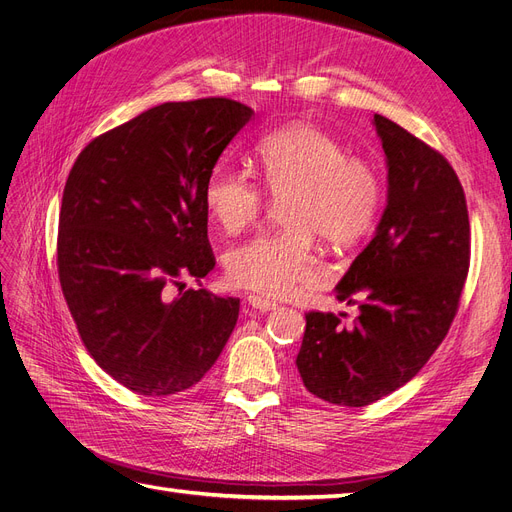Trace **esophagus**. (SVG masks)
Returning <instances> with one entry per match:
<instances>
[{
	"label": "esophagus",
	"mask_w": 512,
	"mask_h": 512,
	"mask_svg": "<svg viewBox=\"0 0 512 512\" xmlns=\"http://www.w3.org/2000/svg\"><path fill=\"white\" fill-rule=\"evenodd\" d=\"M247 305L254 307L256 312H271V309H275V307H277V303H275V301L262 299V297H258V294H250V297H247Z\"/></svg>",
	"instance_id": "esophagus-1"
}]
</instances>
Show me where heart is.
<instances>
[{"mask_svg":"<svg viewBox=\"0 0 512 512\" xmlns=\"http://www.w3.org/2000/svg\"><path fill=\"white\" fill-rule=\"evenodd\" d=\"M256 160L262 185L282 203L288 230L232 247L224 260L230 284L265 297H286L320 280L314 235L348 247L369 235L382 203L378 170L348 156L335 136L297 123L260 138ZM205 207L226 232L250 226L265 205L260 185L239 170L218 166L205 181Z\"/></svg>","mask_w":512,"mask_h":512,"instance_id":"1","label":"heart"}]
</instances>
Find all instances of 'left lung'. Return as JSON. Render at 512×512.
Here are the masks:
<instances>
[{
    "mask_svg": "<svg viewBox=\"0 0 512 512\" xmlns=\"http://www.w3.org/2000/svg\"><path fill=\"white\" fill-rule=\"evenodd\" d=\"M389 168L376 235L335 294L346 314H305L297 367L305 389L329 404L361 408L410 382L442 344L470 267L463 188L442 153L374 115Z\"/></svg>",
    "mask_w": 512,
    "mask_h": 512,
    "instance_id": "obj_1",
    "label": "left lung"
}]
</instances>
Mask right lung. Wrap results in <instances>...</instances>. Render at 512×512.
<instances>
[{
	"mask_svg": "<svg viewBox=\"0 0 512 512\" xmlns=\"http://www.w3.org/2000/svg\"><path fill=\"white\" fill-rule=\"evenodd\" d=\"M252 115L228 98L166 102L94 138L70 170L61 290L94 361L138 395L190 389L235 329L239 299L170 286L215 267L205 181Z\"/></svg>",
	"mask_w": 512,
	"mask_h": 512,
	"instance_id": "1",
	"label": "right lung"
}]
</instances>
